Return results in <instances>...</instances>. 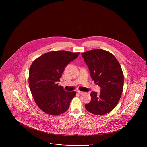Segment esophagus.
<instances>
[{
  "mask_svg": "<svg viewBox=\"0 0 147 147\" xmlns=\"http://www.w3.org/2000/svg\"><path fill=\"white\" fill-rule=\"evenodd\" d=\"M77 92H78V94H79V95H81V94H83V93H84V92H83V91H77Z\"/></svg>",
  "mask_w": 147,
  "mask_h": 147,
  "instance_id": "obj_1",
  "label": "esophagus"
}]
</instances>
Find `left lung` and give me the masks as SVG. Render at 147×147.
<instances>
[{"instance_id": "left-lung-1", "label": "left lung", "mask_w": 147, "mask_h": 147, "mask_svg": "<svg viewBox=\"0 0 147 147\" xmlns=\"http://www.w3.org/2000/svg\"><path fill=\"white\" fill-rule=\"evenodd\" d=\"M91 79L101 88L100 93L92 91L91 101L85 109L96 115H105L116 106L122 95L124 77L118 61L111 53L96 49L82 53Z\"/></svg>"}]
</instances>
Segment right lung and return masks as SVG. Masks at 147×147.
<instances>
[{
    "mask_svg": "<svg viewBox=\"0 0 147 147\" xmlns=\"http://www.w3.org/2000/svg\"><path fill=\"white\" fill-rule=\"evenodd\" d=\"M79 55V52L52 51L33 62L29 70V87L36 104L43 112L59 115L69 109L76 93L64 91L58 82L66 66Z\"/></svg>",
    "mask_w": 147,
    "mask_h": 147,
    "instance_id": "right-lung-1",
    "label": "right lung"
}]
</instances>
